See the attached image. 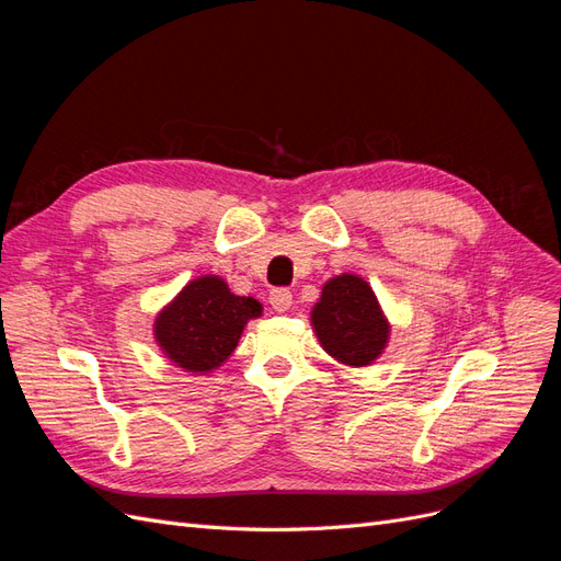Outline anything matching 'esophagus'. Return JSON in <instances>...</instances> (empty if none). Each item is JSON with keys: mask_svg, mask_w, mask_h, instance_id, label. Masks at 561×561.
I'll return each mask as SVG.
<instances>
[{"mask_svg": "<svg viewBox=\"0 0 561 561\" xmlns=\"http://www.w3.org/2000/svg\"><path fill=\"white\" fill-rule=\"evenodd\" d=\"M268 301H271V307H274V311L285 313V311H290V307H293V293L278 287V290L268 295Z\"/></svg>", "mask_w": 561, "mask_h": 561, "instance_id": "esophagus-1", "label": "esophagus"}]
</instances>
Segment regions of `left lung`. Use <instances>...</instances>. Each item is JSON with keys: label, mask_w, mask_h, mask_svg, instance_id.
Instances as JSON below:
<instances>
[{"label": "left lung", "mask_w": 561, "mask_h": 561, "mask_svg": "<svg viewBox=\"0 0 561 561\" xmlns=\"http://www.w3.org/2000/svg\"><path fill=\"white\" fill-rule=\"evenodd\" d=\"M311 325L322 351L344 367L379 360L390 339V322L375 290L355 274L334 276L322 285Z\"/></svg>", "instance_id": "obj_1"}]
</instances>
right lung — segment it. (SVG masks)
I'll use <instances>...</instances> for the list:
<instances>
[{
    "label": "right lung",
    "instance_id": "obj_1",
    "mask_svg": "<svg viewBox=\"0 0 561 561\" xmlns=\"http://www.w3.org/2000/svg\"><path fill=\"white\" fill-rule=\"evenodd\" d=\"M260 316L257 299L233 295L225 278L206 274L186 283L165 304L151 332L163 358L203 377L229 360L248 322Z\"/></svg>",
    "mask_w": 561,
    "mask_h": 561
}]
</instances>
